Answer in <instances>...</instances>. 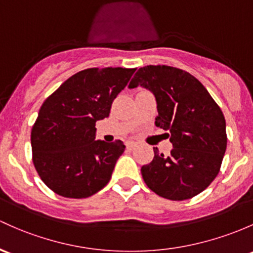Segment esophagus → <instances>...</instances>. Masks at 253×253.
I'll use <instances>...</instances> for the list:
<instances>
[{"label": "esophagus", "instance_id": "obj_1", "mask_svg": "<svg viewBox=\"0 0 253 253\" xmlns=\"http://www.w3.org/2000/svg\"><path fill=\"white\" fill-rule=\"evenodd\" d=\"M137 146L136 142H132V141H130V142H126V148L127 149H134L135 147Z\"/></svg>", "mask_w": 253, "mask_h": 253}]
</instances>
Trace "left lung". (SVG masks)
Segmentation results:
<instances>
[{
  "label": "left lung",
  "instance_id": "1",
  "mask_svg": "<svg viewBox=\"0 0 253 253\" xmlns=\"http://www.w3.org/2000/svg\"><path fill=\"white\" fill-rule=\"evenodd\" d=\"M141 85L156 96V126L170 132L168 157L141 168L143 181L159 197L191 199L218 175L227 148L225 119L219 106L194 76L165 65H149L135 73L129 88Z\"/></svg>",
  "mask_w": 253,
  "mask_h": 253
}]
</instances>
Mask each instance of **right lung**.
<instances>
[{"label": "right lung", "instance_id": "1", "mask_svg": "<svg viewBox=\"0 0 253 253\" xmlns=\"http://www.w3.org/2000/svg\"><path fill=\"white\" fill-rule=\"evenodd\" d=\"M136 69L105 67L76 73L47 97L31 130L32 162L56 194L82 199L102 189L126 146L95 140L97 121Z\"/></svg>", "mask_w": 253, "mask_h": 253}]
</instances>
